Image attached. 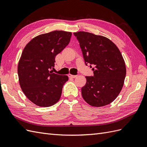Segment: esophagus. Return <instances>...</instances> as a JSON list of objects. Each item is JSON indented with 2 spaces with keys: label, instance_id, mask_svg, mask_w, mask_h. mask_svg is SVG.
I'll return each instance as SVG.
<instances>
[{
  "label": "esophagus",
  "instance_id": "34e87169",
  "mask_svg": "<svg viewBox=\"0 0 147 147\" xmlns=\"http://www.w3.org/2000/svg\"><path fill=\"white\" fill-rule=\"evenodd\" d=\"M69 77H70V78H75V77H77V75H72V74H69Z\"/></svg>",
  "mask_w": 147,
  "mask_h": 147
}]
</instances>
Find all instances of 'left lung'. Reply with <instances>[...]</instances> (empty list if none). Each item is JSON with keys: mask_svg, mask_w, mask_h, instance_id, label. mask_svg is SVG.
I'll return each instance as SVG.
<instances>
[{"mask_svg": "<svg viewBox=\"0 0 147 147\" xmlns=\"http://www.w3.org/2000/svg\"><path fill=\"white\" fill-rule=\"evenodd\" d=\"M74 34L80 43L85 64L93 67L94 76L85 77L86 83L82 88L83 99L97 107L112 103L121 92L126 74L121 52L113 42L102 35L83 31Z\"/></svg>", "mask_w": 147, "mask_h": 147, "instance_id": "left-lung-1", "label": "left lung"}]
</instances>
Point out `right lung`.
I'll use <instances>...</instances> for the list:
<instances>
[{"instance_id":"right-lung-1","label":"right lung","mask_w":147,"mask_h":147,"mask_svg":"<svg viewBox=\"0 0 147 147\" xmlns=\"http://www.w3.org/2000/svg\"><path fill=\"white\" fill-rule=\"evenodd\" d=\"M72 32L55 30L39 35L26 45L18 65L19 83L27 98L39 107L58 102L69 77L52 73L55 57L70 42Z\"/></svg>"}]
</instances>
